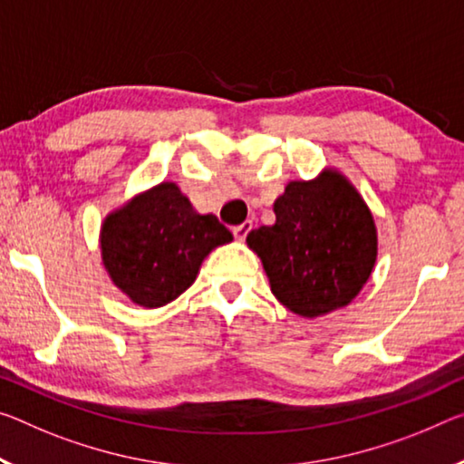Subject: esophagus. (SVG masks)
Instances as JSON below:
<instances>
[{
    "mask_svg": "<svg viewBox=\"0 0 464 464\" xmlns=\"http://www.w3.org/2000/svg\"><path fill=\"white\" fill-rule=\"evenodd\" d=\"M249 231H252V220H246V223L233 227V235H235V237H237L239 241H244V239L247 237Z\"/></svg>",
    "mask_w": 464,
    "mask_h": 464,
    "instance_id": "34e87169",
    "label": "esophagus"
}]
</instances>
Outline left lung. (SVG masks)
<instances>
[{
  "label": "left lung",
  "mask_w": 464,
  "mask_h": 464,
  "mask_svg": "<svg viewBox=\"0 0 464 464\" xmlns=\"http://www.w3.org/2000/svg\"><path fill=\"white\" fill-rule=\"evenodd\" d=\"M276 220L247 235L270 291L293 314L318 318L349 305L378 258L370 206L336 169L289 181L275 200Z\"/></svg>",
  "instance_id": "obj_1"
}]
</instances>
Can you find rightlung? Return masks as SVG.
Listing matches in <instances>:
<instances>
[{
  "label": "right lung",
  "instance_id": "obj_1",
  "mask_svg": "<svg viewBox=\"0 0 464 464\" xmlns=\"http://www.w3.org/2000/svg\"><path fill=\"white\" fill-rule=\"evenodd\" d=\"M233 241L215 215H200L178 183L163 181L109 212L101 258L109 278L146 310L178 299L196 281L206 256Z\"/></svg>",
  "mask_w": 464,
  "mask_h": 464
}]
</instances>
